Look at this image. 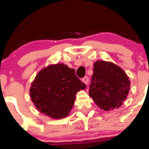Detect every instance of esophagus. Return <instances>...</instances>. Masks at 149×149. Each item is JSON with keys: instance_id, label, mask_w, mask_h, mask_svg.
Listing matches in <instances>:
<instances>
[{"instance_id": "1", "label": "esophagus", "mask_w": 149, "mask_h": 149, "mask_svg": "<svg viewBox=\"0 0 149 149\" xmlns=\"http://www.w3.org/2000/svg\"><path fill=\"white\" fill-rule=\"evenodd\" d=\"M82 81H83V82L86 84V85H87V84H88V78L87 76H85V77L83 79Z\"/></svg>"}]
</instances>
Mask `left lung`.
<instances>
[{"instance_id": "1", "label": "left lung", "mask_w": 149, "mask_h": 149, "mask_svg": "<svg viewBox=\"0 0 149 149\" xmlns=\"http://www.w3.org/2000/svg\"><path fill=\"white\" fill-rule=\"evenodd\" d=\"M131 82L124 70L112 62L97 61L89 95L95 104L105 111L118 109L127 98Z\"/></svg>"}]
</instances>
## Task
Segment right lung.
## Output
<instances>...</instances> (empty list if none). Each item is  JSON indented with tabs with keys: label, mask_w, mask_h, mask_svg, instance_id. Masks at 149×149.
Masks as SVG:
<instances>
[{
	"label": "right lung",
	"mask_w": 149,
	"mask_h": 149,
	"mask_svg": "<svg viewBox=\"0 0 149 149\" xmlns=\"http://www.w3.org/2000/svg\"><path fill=\"white\" fill-rule=\"evenodd\" d=\"M86 88L74 69L57 63L38 73L31 84L30 96L39 112L51 118L61 119L70 113L77 92Z\"/></svg>",
	"instance_id": "add662e5"
}]
</instances>
